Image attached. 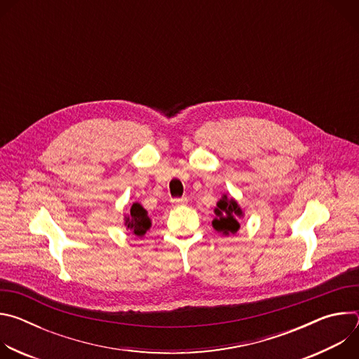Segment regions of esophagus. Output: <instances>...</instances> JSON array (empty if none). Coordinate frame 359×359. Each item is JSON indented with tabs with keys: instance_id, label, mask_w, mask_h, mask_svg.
<instances>
[{
	"instance_id": "1",
	"label": "esophagus",
	"mask_w": 359,
	"mask_h": 359,
	"mask_svg": "<svg viewBox=\"0 0 359 359\" xmlns=\"http://www.w3.org/2000/svg\"><path fill=\"white\" fill-rule=\"evenodd\" d=\"M172 203L179 206V204H186L187 203V197H179V198H172Z\"/></svg>"
}]
</instances>
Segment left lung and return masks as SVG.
<instances>
[{
    "instance_id": "8db88e82",
    "label": "left lung",
    "mask_w": 359,
    "mask_h": 359,
    "mask_svg": "<svg viewBox=\"0 0 359 359\" xmlns=\"http://www.w3.org/2000/svg\"><path fill=\"white\" fill-rule=\"evenodd\" d=\"M215 213H216V219L213 220V227L217 231L227 236L230 233L234 234L238 230L240 224L236 220V217L241 216V210L238 208V204L233 198L223 196L217 203Z\"/></svg>"
}]
</instances>
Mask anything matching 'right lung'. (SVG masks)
Wrapping results in <instances>:
<instances>
[{"label":"right lung","instance_id":"1","mask_svg":"<svg viewBox=\"0 0 359 359\" xmlns=\"http://www.w3.org/2000/svg\"><path fill=\"white\" fill-rule=\"evenodd\" d=\"M126 226L128 229L133 230L136 236H143L149 230L150 219L139 203H133V206L130 208V215L126 217Z\"/></svg>","mask_w":359,"mask_h":359}]
</instances>
